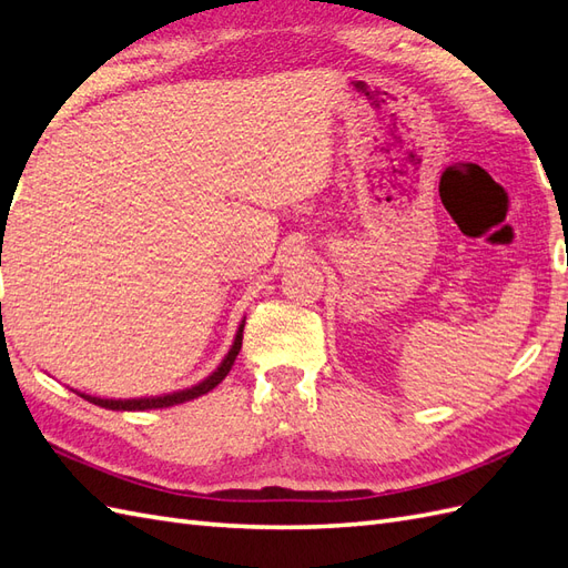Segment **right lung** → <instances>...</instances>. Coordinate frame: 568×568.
Returning <instances> with one entry per match:
<instances>
[{"mask_svg": "<svg viewBox=\"0 0 568 568\" xmlns=\"http://www.w3.org/2000/svg\"><path fill=\"white\" fill-rule=\"evenodd\" d=\"M2 267V263H0ZM244 324L246 320H242V324H239L236 329V336H234V343L230 353L225 355V359L217 365V369L213 374L205 376L203 382L194 384L192 388H182V390H173V393H165V395H149V398H130V400H113V398H97V395H88V393H80L84 400H90L99 407H106V409H128V412H134V409H159V407H170V405H180V403H186V400H194L199 398V395L213 390L225 376L230 374L234 359L239 355V351H242V338H244ZM78 393V390H75Z\"/></svg>", "mask_w": 568, "mask_h": 568, "instance_id": "obj_1", "label": "right lung"}]
</instances>
